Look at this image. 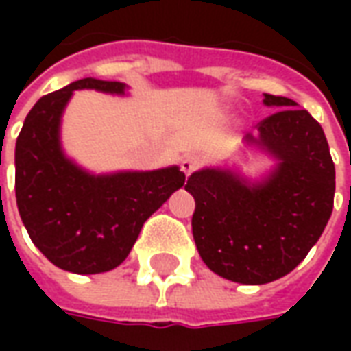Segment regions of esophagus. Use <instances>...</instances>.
<instances>
[{"label":"esophagus","mask_w":351,"mask_h":351,"mask_svg":"<svg viewBox=\"0 0 351 351\" xmlns=\"http://www.w3.org/2000/svg\"><path fill=\"white\" fill-rule=\"evenodd\" d=\"M199 165H201V158H199V156H186V158L180 161V169L186 173V176H190Z\"/></svg>","instance_id":"34e87169"}]
</instances>
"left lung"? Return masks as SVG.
Segmentation results:
<instances>
[{"label": "left lung", "instance_id": "obj_1", "mask_svg": "<svg viewBox=\"0 0 351 351\" xmlns=\"http://www.w3.org/2000/svg\"><path fill=\"white\" fill-rule=\"evenodd\" d=\"M276 108L246 135L276 160L261 180L205 167L186 182L195 199L193 241L205 265L239 284H269L291 272L324 233L332 213L335 163L322 125L287 97L263 93Z\"/></svg>", "mask_w": 351, "mask_h": 351}]
</instances>
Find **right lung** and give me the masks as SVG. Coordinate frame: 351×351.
<instances>
[{
  "label": "right lung",
  "instance_id": "add662e5",
  "mask_svg": "<svg viewBox=\"0 0 351 351\" xmlns=\"http://www.w3.org/2000/svg\"><path fill=\"white\" fill-rule=\"evenodd\" d=\"M75 90L123 95L125 84L80 79L43 95L24 120L14 148V191L20 218L43 256L64 271H112L130 256L138 233L171 193L180 169L93 175L65 156L60 125Z\"/></svg>",
  "mask_w": 351,
  "mask_h": 351
}]
</instances>
